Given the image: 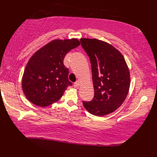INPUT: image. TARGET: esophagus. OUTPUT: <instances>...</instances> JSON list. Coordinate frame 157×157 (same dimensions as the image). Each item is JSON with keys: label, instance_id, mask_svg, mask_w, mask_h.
<instances>
[{"label": "esophagus", "instance_id": "obj_1", "mask_svg": "<svg viewBox=\"0 0 157 157\" xmlns=\"http://www.w3.org/2000/svg\"><path fill=\"white\" fill-rule=\"evenodd\" d=\"M79 86H80V82H79L78 81H77L76 82H75L74 84V87H76V88H77V87H78Z\"/></svg>", "mask_w": 157, "mask_h": 157}]
</instances>
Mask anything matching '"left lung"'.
<instances>
[{"label":"left lung","instance_id":"8db88e82","mask_svg":"<svg viewBox=\"0 0 157 157\" xmlns=\"http://www.w3.org/2000/svg\"><path fill=\"white\" fill-rule=\"evenodd\" d=\"M81 45L92 65L94 97L83 101L90 114L103 117L124 102L130 86V71L124 57L110 44L96 38H81Z\"/></svg>","mask_w":157,"mask_h":157}]
</instances>
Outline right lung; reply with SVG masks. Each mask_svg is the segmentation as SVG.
Returning a JSON list of instances; mask_svg holds the SVG:
<instances>
[{
    "instance_id": "1",
    "label": "right lung",
    "mask_w": 157,
    "mask_h": 157,
    "mask_svg": "<svg viewBox=\"0 0 157 157\" xmlns=\"http://www.w3.org/2000/svg\"><path fill=\"white\" fill-rule=\"evenodd\" d=\"M80 44L77 38L56 39L32 55L22 78V88L27 100L37 106L45 107L62 97L67 87L72 85L63 59Z\"/></svg>"
}]
</instances>
